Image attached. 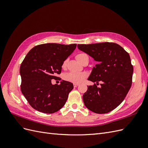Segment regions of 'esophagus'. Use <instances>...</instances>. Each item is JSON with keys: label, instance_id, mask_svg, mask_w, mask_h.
I'll return each instance as SVG.
<instances>
[{"label": "esophagus", "instance_id": "34e87169", "mask_svg": "<svg viewBox=\"0 0 148 148\" xmlns=\"http://www.w3.org/2000/svg\"><path fill=\"white\" fill-rule=\"evenodd\" d=\"M78 85H79V84H78V83H74V84H73V86H74L75 88L77 87V86H78Z\"/></svg>", "mask_w": 148, "mask_h": 148}]
</instances>
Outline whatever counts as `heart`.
Masks as SVG:
<instances>
[{
	"label": "heart",
	"instance_id": "obj_1",
	"mask_svg": "<svg viewBox=\"0 0 148 148\" xmlns=\"http://www.w3.org/2000/svg\"><path fill=\"white\" fill-rule=\"evenodd\" d=\"M88 57V56L84 53H79L76 56V59L80 63H82L83 60L85 57ZM67 64V60H65L63 63H62V67L63 68H65ZM87 77V74L84 72L82 73H77V72H73V71H71L68 73L65 74L64 76V78L65 80L67 82H70L73 83H80L83 82L85 78Z\"/></svg>",
	"mask_w": 148,
	"mask_h": 148
}]
</instances>
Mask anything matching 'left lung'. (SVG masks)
Returning a JSON list of instances; mask_svg holds the SVG:
<instances>
[{
  "label": "left lung",
  "mask_w": 148,
  "mask_h": 148,
  "mask_svg": "<svg viewBox=\"0 0 148 148\" xmlns=\"http://www.w3.org/2000/svg\"><path fill=\"white\" fill-rule=\"evenodd\" d=\"M78 47L98 62L88 78L97 83L88 86L84 104L95 113H108L122 102L131 88L133 67L129 53L114 42L78 44ZM99 81L103 82L100 88Z\"/></svg>",
  "instance_id": "8db88e82"
}]
</instances>
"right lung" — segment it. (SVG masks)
<instances>
[{"label":"right lung","mask_w":148,"mask_h":148,"mask_svg":"<svg viewBox=\"0 0 148 148\" xmlns=\"http://www.w3.org/2000/svg\"><path fill=\"white\" fill-rule=\"evenodd\" d=\"M77 47L47 43L31 49L22 62L20 69L21 91L33 109L46 114L60 110L67 100L73 84L62 80L60 84H52L60 74L63 62Z\"/></svg>","instance_id":"add662e5"}]
</instances>
